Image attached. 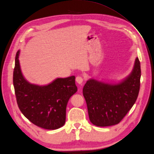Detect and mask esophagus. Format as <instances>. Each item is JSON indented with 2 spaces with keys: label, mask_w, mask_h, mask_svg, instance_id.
Instances as JSON below:
<instances>
[{
  "label": "esophagus",
  "mask_w": 154,
  "mask_h": 154,
  "mask_svg": "<svg viewBox=\"0 0 154 154\" xmlns=\"http://www.w3.org/2000/svg\"><path fill=\"white\" fill-rule=\"evenodd\" d=\"M76 81L78 84L82 85V83L83 82V78L81 76H77L76 78Z\"/></svg>",
  "instance_id": "esophagus-1"
}]
</instances>
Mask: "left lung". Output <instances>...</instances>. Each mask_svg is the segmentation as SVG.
<instances>
[{
  "label": "left lung",
  "mask_w": 154,
  "mask_h": 154,
  "mask_svg": "<svg viewBox=\"0 0 154 154\" xmlns=\"http://www.w3.org/2000/svg\"><path fill=\"white\" fill-rule=\"evenodd\" d=\"M140 76V64L137 57L131 73L119 82L88 79L83 94L91 122L98 127L119 123L137 100Z\"/></svg>",
  "instance_id": "1"
}]
</instances>
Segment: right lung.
I'll return each mask as SVG.
<instances>
[{
	"instance_id": "obj_1",
	"label": "right lung",
	"mask_w": 154,
	"mask_h": 154,
	"mask_svg": "<svg viewBox=\"0 0 154 154\" xmlns=\"http://www.w3.org/2000/svg\"><path fill=\"white\" fill-rule=\"evenodd\" d=\"M17 52L13 83L18 106L31 122L40 128L55 130L65 123L66 109L69 98L78 90L75 76L58 78L40 86L32 84L23 76Z\"/></svg>"
}]
</instances>
